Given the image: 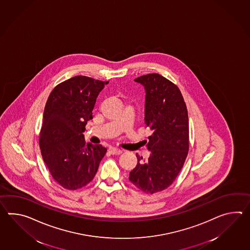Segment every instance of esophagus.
Wrapping results in <instances>:
<instances>
[{
    "label": "esophagus",
    "mask_w": 250,
    "mask_h": 250,
    "mask_svg": "<svg viewBox=\"0 0 250 250\" xmlns=\"http://www.w3.org/2000/svg\"><path fill=\"white\" fill-rule=\"evenodd\" d=\"M110 152H111L112 154H114V155H119V154L122 153V150L117 149V148H111L110 149Z\"/></svg>",
    "instance_id": "1"
}]
</instances>
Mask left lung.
Listing matches in <instances>:
<instances>
[{"instance_id":"left-lung-1","label":"left lung","mask_w":250,"mask_h":250,"mask_svg":"<svg viewBox=\"0 0 250 250\" xmlns=\"http://www.w3.org/2000/svg\"><path fill=\"white\" fill-rule=\"evenodd\" d=\"M145 90V123L151 134L147 161L137 157L129 180L147 194L169 187L178 177L189 148L188 114L178 87L158 73L136 78Z\"/></svg>"}]
</instances>
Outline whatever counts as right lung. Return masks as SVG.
Instances as JSON below:
<instances>
[{
  "instance_id": "add662e5",
  "label": "right lung",
  "mask_w": 250,
  "mask_h": 250,
  "mask_svg": "<svg viewBox=\"0 0 250 250\" xmlns=\"http://www.w3.org/2000/svg\"><path fill=\"white\" fill-rule=\"evenodd\" d=\"M108 82L75 76L52 90L43 115L39 145L52 177L63 188H82L93 179L106 152L101 145H85L87 122L100 91Z\"/></svg>"
}]
</instances>
